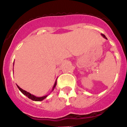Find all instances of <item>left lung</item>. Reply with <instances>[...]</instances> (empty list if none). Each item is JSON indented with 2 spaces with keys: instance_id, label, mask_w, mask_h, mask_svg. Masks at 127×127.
Segmentation results:
<instances>
[{
  "instance_id": "obj_1",
  "label": "left lung",
  "mask_w": 127,
  "mask_h": 127,
  "mask_svg": "<svg viewBox=\"0 0 127 127\" xmlns=\"http://www.w3.org/2000/svg\"><path fill=\"white\" fill-rule=\"evenodd\" d=\"M101 35H102V36H103L104 38H105V39H107V37H106V36H105L104 34H101Z\"/></svg>"
}]
</instances>
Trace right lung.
Segmentation results:
<instances>
[{"label":"right lung","mask_w":127,"mask_h":127,"mask_svg":"<svg viewBox=\"0 0 127 127\" xmlns=\"http://www.w3.org/2000/svg\"><path fill=\"white\" fill-rule=\"evenodd\" d=\"M13 65H14V63H13ZM57 78L56 79V82H55L53 88H52V91H54V90L55 87H56V85H57ZM17 87H18V88L19 89L20 91L24 95H25V96H27V97H28L29 99H30L32 100V101H42V100L44 99L45 98H46V97H47V96H48V95H46V96H42V97H37V96H34L33 95H31V94L30 93L27 92V91H25V90H23V89H21V88L19 86H18V85H17Z\"/></svg>","instance_id":"obj_1"}]
</instances>
